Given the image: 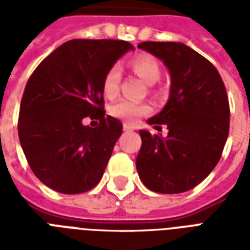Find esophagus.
<instances>
[{
	"instance_id": "obj_1",
	"label": "esophagus",
	"mask_w": 250,
	"mask_h": 250,
	"mask_svg": "<svg viewBox=\"0 0 250 250\" xmlns=\"http://www.w3.org/2000/svg\"><path fill=\"white\" fill-rule=\"evenodd\" d=\"M123 129H125V132H131V131H133V127L132 125H127V123H125V125H123Z\"/></svg>"
}]
</instances>
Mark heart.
<instances>
[{"mask_svg": "<svg viewBox=\"0 0 250 250\" xmlns=\"http://www.w3.org/2000/svg\"><path fill=\"white\" fill-rule=\"evenodd\" d=\"M129 67L137 76H140L146 84H156L162 75V68L160 62L149 54H139L129 61ZM122 72L118 64H113L106 71L102 79V93L105 97L114 98L119 92ZM152 107L145 102L131 101V100H119L110 107V114L113 117L122 119L127 123H136L141 117L148 115Z\"/></svg>", "mask_w": 250, "mask_h": 250, "instance_id": "b5f03b06", "label": "heart"}]
</instances>
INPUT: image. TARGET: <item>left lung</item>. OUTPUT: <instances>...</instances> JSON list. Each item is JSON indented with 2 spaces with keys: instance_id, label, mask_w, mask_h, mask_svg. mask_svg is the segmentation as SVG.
I'll return each mask as SVG.
<instances>
[{
  "instance_id": "1",
  "label": "left lung",
  "mask_w": 250,
  "mask_h": 250,
  "mask_svg": "<svg viewBox=\"0 0 250 250\" xmlns=\"http://www.w3.org/2000/svg\"><path fill=\"white\" fill-rule=\"evenodd\" d=\"M137 48L164 61L171 74L170 98L149 125H167V136L141 129L136 168L158 193H182L217 166L229 131V104L214 64L182 42L145 41Z\"/></svg>"
}]
</instances>
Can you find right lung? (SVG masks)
I'll return each mask as SVG.
<instances>
[{
	"instance_id": "right-lung-1",
	"label": "right lung",
	"mask_w": 250,
	"mask_h": 250,
	"mask_svg": "<svg viewBox=\"0 0 250 250\" xmlns=\"http://www.w3.org/2000/svg\"><path fill=\"white\" fill-rule=\"evenodd\" d=\"M133 46L123 40L64 42L29 76L18 135L31 170L60 193L90 190L101 180L123 125L105 115L102 79ZM85 119L100 122L83 125Z\"/></svg>"
}]
</instances>
